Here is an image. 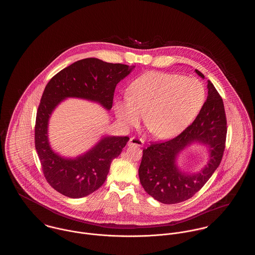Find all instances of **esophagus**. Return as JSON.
<instances>
[{"instance_id":"obj_1","label":"esophagus","mask_w":255,"mask_h":255,"mask_svg":"<svg viewBox=\"0 0 255 255\" xmlns=\"http://www.w3.org/2000/svg\"><path fill=\"white\" fill-rule=\"evenodd\" d=\"M144 143V141L141 138H137V137H131L129 142H128V146H137V147H142Z\"/></svg>"}]
</instances>
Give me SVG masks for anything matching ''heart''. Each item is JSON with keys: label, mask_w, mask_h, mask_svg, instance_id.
<instances>
[{"label": "heart", "mask_w": 255, "mask_h": 255, "mask_svg": "<svg viewBox=\"0 0 255 255\" xmlns=\"http://www.w3.org/2000/svg\"><path fill=\"white\" fill-rule=\"evenodd\" d=\"M131 96L116 102L121 122L131 126L144 117L146 127L156 137L169 139L194 121L206 100V89L194 77L149 72L134 80Z\"/></svg>", "instance_id": "obj_1"}]
</instances>
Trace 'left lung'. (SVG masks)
<instances>
[{
	"label": "left lung",
	"instance_id": "8db88e82",
	"mask_svg": "<svg viewBox=\"0 0 255 255\" xmlns=\"http://www.w3.org/2000/svg\"><path fill=\"white\" fill-rule=\"evenodd\" d=\"M195 72L205 78L198 70ZM207 89L206 101L192 124L176 137L143 149L138 168L139 181L146 192L162 204H178L194 196L218 168L223 158L227 136L225 107L222 97L209 80ZM192 143L206 145L210 158L201 171L185 173L178 168L176 158Z\"/></svg>",
	"mask_w": 255,
	"mask_h": 255
}]
</instances>
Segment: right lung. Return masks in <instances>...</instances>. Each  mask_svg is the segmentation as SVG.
Listing matches in <instances>:
<instances>
[{"mask_svg": "<svg viewBox=\"0 0 255 255\" xmlns=\"http://www.w3.org/2000/svg\"><path fill=\"white\" fill-rule=\"evenodd\" d=\"M133 68L86 58L63 69L46 86L37 111L35 148L47 182L61 194L76 199L97 190L107 178L112 160L121 155L129 137L105 135L78 157H62L49 145L48 127L53 110L69 97L97 102L111 110L117 84Z\"/></svg>", "mask_w": 255, "mask_h": 255, "instance_id": "add662e5", "label": "right lung"}]
</instances>
